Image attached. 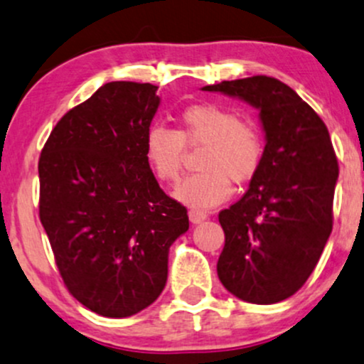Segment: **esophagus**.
I'll list each match as a JSON object with an SVG mask.
<instances>
[{"mask_svg": "<svg viewBox=\"0 0 364 364\" xmlns=\"http://www.w3.org/2000/svg\"><path fill=\"white\" fill-rule=\"evenodd\" d=\"M188 217H190V220L193 224H200L207 219V214L202 210H196V208H191V210L188 212Z\"/></svg>", "mask_w": 364, "mask_h": 364, "instance_id": "34e87169", "label": "esophagus"}]
</instances>
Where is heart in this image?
Returning a JSON list of instances; mask_svg holds the SVG:
<instances>
[{
	"instance_id": "1",
	"label": "heart",
	"mask_w": 364,
	"mask_h": 364,
	"mask_svg": "<svg viewBox=\"0 0 364 364\" xmlns=\"http://www.w3.org/2000/svg\"><path fill=\"white\" fill-rule=\"evenodd\" d=\"M186 147H203L196 161L202 171L188 176L174 195L193 208H210L224 202L232 191L231 179L250 181L263 157V140L257 124L212 102L186 107L179 116L178 129L154 124L145 133V161L164 183L179 178Z\"/></svg>"
}]
</instances>
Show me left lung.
Here are the masks:
<instances>
[{
  "instance_id": "obj_1",
  "label": "left lung",
  "mask_w": 364,
  "mask_h": 364,
  "mask_svg": "<svg viewBox=\"0 0 364 364\" xmlns=\"http://www.w3.org/2000/svg\"><path fill=\"white\" fill-rule=\"evenodd\" d=\"M203 90L257 107L267 139L248 191L219 212L225 243L217 275L243 301L279 303L301 289L332 232L339 162L328 129L277 78L257 75Z\"/></svg>"
}]
</instances>
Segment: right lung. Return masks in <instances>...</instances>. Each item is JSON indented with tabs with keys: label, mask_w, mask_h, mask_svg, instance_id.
Returning <instances> with one entry per match:
<instances>
[{
	"label": "right lung",
	"mask_w": 364,
	"mask_h": 364,
	"mask_svg": "<svg viewBox=\"0 0 364 364\" xmlns=\"http://www.w3.org/2000/svg\"><path fill=\"white\" fill-rule=\"evenodd\" d=\"M157 87L109 82L66 112L39 157V217L66 289L109 318L132 316L168 281L169 246L186 207L145 161Z\"/></svg>",
	"instance_id": "1"
}]
</instances>
